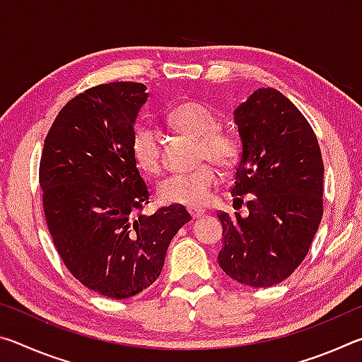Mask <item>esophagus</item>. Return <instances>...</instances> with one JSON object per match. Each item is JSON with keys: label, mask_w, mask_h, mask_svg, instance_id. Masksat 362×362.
<instances>
[{"label": "esophagus", "mask_w": 362, "mask_h": 362, "mask_svg": "<svg viewBox=\"0 0 362 362\" xmlns=\"http://www.w3.org/2000/svg\"><path fill=\"white\" fill-rule=\"evenodd\" d=\"M188 212H189V216H192L193 220L201 218V217H203V214H204V211H199V209H189Z\"/></svg>", "instance_id": "esophagus-1"}]
</instances>
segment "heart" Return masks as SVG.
<instances>
[{"label":"heart","instance_id":"heart-1","mask_svg":"<svg viewBox=\"0 0 362 362\" xmlns=\"http://www.w3.org/2000/svg\"><path fill=\"white\" fill-rule=\"evenodd\" d=\"M169 121L183 132L198 139L196 159L211 161L220 169H230L240 158V142L230 131L218 127L220 119L214 110L198 100L182 102L169 113ZM131 151L140 170L158 175L163 170L159 136L151 126H140L134 132ZM217 185V170L209 163L199 164L189 173L173 174L158 187V198L164 204L203 207Z\"/></svg>","mask_w":362,"mask_h":362}]
</instances>
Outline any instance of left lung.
I'll list each match as a JSON object with an SVG mask.
<instances>
[{
    "instance_id": "1",
    "label": "left lung",
    "mask_w": 362,
    "mask_h": 362,
    "mask_svg": "<svg viewBox=\"0 0 362 362\" xmlns=\"http://www.w3.org/2000/svg\"><path fill=\"white\" fill-rule=\"evenodd\" d=\"M241 155L231 194H249L247 217L218 212V265L231 279L269 287L296 272L322 218L324 164L316 134L300 110L273 88L235 112Z\"/></svg>"
}]
</instances>
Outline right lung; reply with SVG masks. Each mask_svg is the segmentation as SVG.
<instances>
[{"label":"right lung","mask_w":362,"mask_h":362,"mask_svg":"<svg viewBox=\"0 0 362 362\" xmlns=\"http://www.w3.org/2000/svg\"><path fill=\"white\" fill-rule=\"evenodd\" d=\"M145 84H99L60 110L40 161L42 207L54 246L90 291L127 298L161 274L169 243L192 220L170 204L144 216L150 192L131 142Z\"/></svg>","instance_id":"1"}]
</instances>
